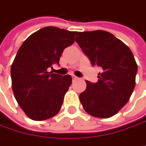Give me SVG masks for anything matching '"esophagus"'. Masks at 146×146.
<instances>
[{
  "label": "esophagus",
  "mask_w": 146,
  "mask_h": 146,
  "mask_svg": "<svg viewBox=\"0 0 146 146\" xmlns=\"http://www.w3.org/2000/svg\"><path fill=\"white\" fill-rule=\"evenodd\" d=\"M72 79H73V80H78V77H76V76H72Z\"/></svg>",
  "instance_id": "esophagus-1"
}]
</instances>
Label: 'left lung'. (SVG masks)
<instances>
[{
    "label": "left lung",
    "mask_w": 146,
    "mask_h": 146,
    "mask_svg": "<svg viewBox=\"0 0 146 146\" xmlns=\"http://www.w3.org/2000/svg\"><path fill=\"white\" fill-rule=\"evenodd\" d=\"M76 41L93 66L101 68L96 83L86 81L79 96L87 113L99 118L115 115L129 100L135 87L138 66L121 40L107 31L78 32Z\"/></svg>",
    "instance_id": "obj_1"
}]
</instances>
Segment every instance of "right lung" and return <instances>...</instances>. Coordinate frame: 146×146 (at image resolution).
<instances>
[{"instance_id":"1","label":"right lung","mask_w":146,"mask_h":146,"mask_svg":"<svg viewBox=\"0 0 146 146\" xmlns=\"http://www.w3.org/2000/svg\"><path fill=\"white\" fill-rule=\"evenodd\" d=\"M76 34L45 27L31 35L19 49L11 67L12 88L19 106L31 119L46 120L60 110L72 77L47 69L58 64L64 48L74 43Z\"/></svg>"}]
</instances>
